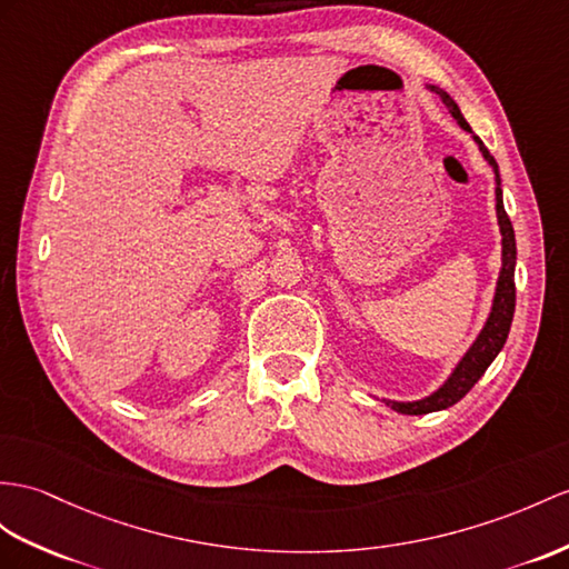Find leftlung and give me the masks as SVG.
Listing matches in <instances>:
<instances>
[{
  "mask_svg": "<svg viewBox=\"0 0 569 569\" xmlns=\"http://www.w3.org/2000/svg\"><path fill=\"white\" fill-rule=\"evenodd\" d=\"M429 89L439 93V99L445 101V106L449 108L451 118L459 122L466 132H473V130H470V124L466 122V118L461 116L459 106H456V101L445 89H437V87H429ZM473 140L480 147L485 161H488L492 166V171H495L497 224H500V233H502V270H500V277H497V289H495V299H492V309H490L488 321H485L482 330L478 332L476 342L470 345L461 362L456 365V369L451 371V377L445 381V386H439V389L432 396H427L422 400H412V403L383 400L386 406H391L396 412H403V415H425V412L445 410V408H451L453 403H459V400L478 383V379L482 377L485 369L492 365V359L500 355V350L505 348L509 328H511V318H515V303H517V287H515L517 239H515V229H511V221L505 212L502 188H500V169H497V161L488 151V147L480 142V137L473 134Z\"/></svg>",
  "mask_w": 569,
  "mask_h": 569,
  "instance_id": "1",
  "label": "left lung"
}]
</instances>
